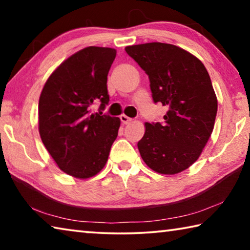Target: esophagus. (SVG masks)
I'll use <instances>...</instances> for the list:
<instances>
[{"label": "esophagus", "mask_w": 250, "mask_h": 250, "mask_svg": "<svg viewBox=\"0 0 250 250\" xmlns=\"http://www.w3.org/2000/svg\"><path fill=\"white\" fill-rule=\"evenodd\" d=\"M120 120H121V122H122V125H129L130 122L132 121V119H131V118L126 117L125 115H121V116H120Z\"/></svg>", "instance_id": "1"}]
</instances>
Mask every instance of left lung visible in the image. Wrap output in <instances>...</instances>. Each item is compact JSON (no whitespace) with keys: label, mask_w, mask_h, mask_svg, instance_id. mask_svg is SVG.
Wrapping results in <instances>:
<instances>
[{"label":"left lung","mask_w":250,"mask_h":250,"mask_svg":"<svg viewBox=\"0 0 250 250\" xmlns=\"http://www.w3.org/2000/svg\"><path fill=\"white\" fill-rule=\"evenodd\" d=\"M125 49L149 76L154 103L167 109L162 124H145L141 158L160 174H177L200 158L213 132L217 98L209 75L179 46L154 42Z\"/></svg>","instance_id":"1"}]
</instances>
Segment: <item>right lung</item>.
<instances>
[{"label":"right lung","instance_id":"right-lung-1","mask_svg":"<svg viewBox=\"0 0 250 250\" xmlns=\"http://www.w3.org/2000/svg\"><path fill=\"white\" fill-rule=\"evenodd\" d=\"M117 50L89 46L71 55L46 80L39 103V131L62 172L86 180L103 170L120 119L91 112L109 103L107 76Z\"/></svg>","mask_w":250,"mask_h":250}]
</instances>
